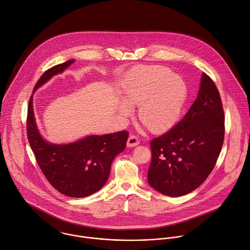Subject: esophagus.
I'll use <instances>...</instances> for the list:
<instances>
[{"label": "esophagus", "instance_id": "34e87169", "mask_svg": "<svg viewBox=\"0 0 250 250\" xmlns=\"http://www.w3.org/2000/svg\"><path fill=\"white\" fill-rule=\"evenodd\" d=\"M140 143L138 137L136 135H130L127 139V147H135Z\"/></svg>", "mask_w": 250, "mask_h": 250}]
</instances>
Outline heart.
<instances>
[{
    "label": "heart",
    "mask_w": 250,
    "mask_h": 250,
    "mask_svg": "<svg viewBox=\"0 0 250 250\" xmlns=\"http://www.w3.org/2000/svg\"><path fill=\"white\" fill-rule=\"evenodd\" d=\"M186 85L163 67H144L136 70L123 87V100L129 107H138V119L154 132L169 128L179 117L186 99ZM123 116L130 109L119 107Z\"/></svg>",
    "instance_id": "obj_1"
}]
</instances>
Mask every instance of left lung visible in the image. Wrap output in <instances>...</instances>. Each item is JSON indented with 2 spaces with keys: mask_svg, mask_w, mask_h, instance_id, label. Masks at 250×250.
<instances>
[{
  "mask_svg": "<svg viewBox=\"0 0 250 250\" xmlns=\"http://www.w3.org/2000/svg\"><path fill=\"white\" fill-rule=\"evenodd\" d=\"M225 117L219 91L203 74L199 95L183 119L150 145L148 182L158 192L180 197L201 186L222 149Z\"/></svg>",
  "mask_w": 250,
  "mask_h": 250,
  "instance_id": "obj_1",
  "label": "left lung"
}]
</instances>
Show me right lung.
I'll return each mask as SVG.
<instances>
[{"label":"right lung","mask_w":250,"mask_h":250,"mask_svg":"<svg viewBox=\"0 0 250 250\" xmlns=\"http://www.w3.org/2000/svg\"><path fill=\"white\" fill-rule=\"evenodd\" d=\"M73 62L71 59L46 70L33 91ZM32 98L28 104L27 137L44 177L59 193L72 198H84L100 190L108 180L113 160L125 149L128 132L89 135L65 145L47 143L37 128Z\"/></svg>","instance_id":"obj_1"}]
</instances>
